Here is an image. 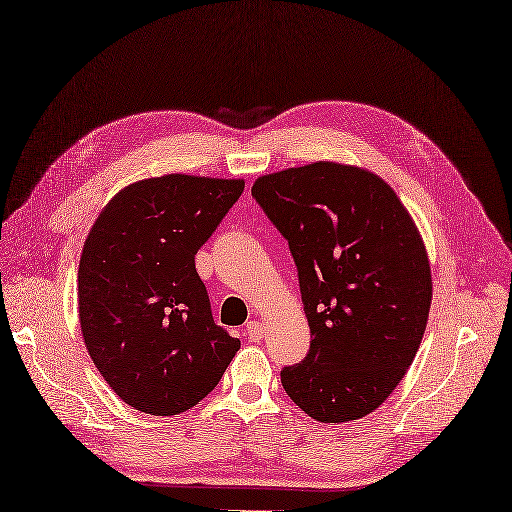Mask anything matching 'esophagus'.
<instances>
[{
  "mask_svg": "<svg viewBox=\"0 0 512 512\" xmlns=\"http://www.w3.org/2000/svg\"><path fill=\"white\" fill-rule=\"evenodd\" d=\"M245 337L252 343H258L264 337V326L260 322H248V326H245Z\"/></svg>",
  "mask_w": 512,
  "mask_h": 512,
  "instance_id": "1",
  "label": "esophagus"
}]
</instances>
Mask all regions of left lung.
Returning <instances> with one entry per match:
<instances>
[{
	"label": "left lung",
	"mask_w": 512,
	"mask_h": 512,
	"mask_svg": "<svg viewBox=\"0 0 512 512\" xmlns=\"http://www.w3.org/2000/svg\"><path fill=\"white\" fill-rule=\"evenodd\" d=\"M252 195L288 239L311 330L281 385L324 424L373 413L428 324L430 260L411 214L377 173L332 161L260 175Z\"/></svg>",
	"instance_id": "1"
}]
</instances>
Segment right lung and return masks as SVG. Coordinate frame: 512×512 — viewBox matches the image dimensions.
<instances>
[{
	"instance_id": "1",
	"label": "right lung",
	"mask_w": 512,
	"mask_h": 512,
	"mask_svg": "<svg viewBox=\"0 0 512 512\" xmlns=\"http://www.w3.org/2000/svg\"><path fill=\"white\" fill-rule=\"evenodd\" d=\"M243 186L186 173L133 182L84 241L82 339L101 377L137 411L169 417L195 407L241 347L214 324L195 254Z\"/></svg>"
}]
</instances>
